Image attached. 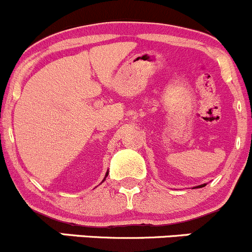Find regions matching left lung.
<instances>
[{"mask_svg": "<svg viewBox=\"0 0 252 252\" xmlns=\"http://www.w3.org/2000/svg\"><path fill=\"white\" fill-rule=\"evenodd\" d=\"M206 187V184H201V185H197V187H195V189H197V188H204Z\"/></svg>", "mask_w": 252, "mask_h": 252, "instance_id": "1", "label": "left lung"}]
</instances>
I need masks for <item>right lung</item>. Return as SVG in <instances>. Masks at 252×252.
Returning <instances> with one entry per match:
<instances>
[{
	"label": "right lung",
	"instance_id": "right-lung-1",
	"mask_svg": "<svg viewBox=\"0 0 252 252\" xmlns=\"http://www.w3.org/2000/svg\"><path fill=\"white\" fill-rule=\"evenodd\" d=\"M107 175H108V172H107V173H106V175H105V179H106V177H107ZM105 179H103V180H105ZM103 180H102V182H103Z\"/></svg>",
	"mask_w": 252,
	"mask_h": 252
}]
</instances>
